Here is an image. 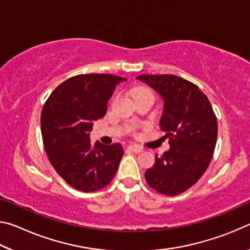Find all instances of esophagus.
<instances>
[{
  "label": "esophagus",
  "mask_w": 250,
  "mask_h": 250,
  "mask_svg": "<svg viewBox=\"0 0 250 250\" xmlns=\"http://www.w3.org/2000/svg\"><path fill=\"white\" fill-rule=\"evenodd\" d=\"M128 150L134 152V153H139V152L142 151L141 147L138 146H128Z\"/></svg>",
  "instance_id": "esophagus-1"
}]
</instances>
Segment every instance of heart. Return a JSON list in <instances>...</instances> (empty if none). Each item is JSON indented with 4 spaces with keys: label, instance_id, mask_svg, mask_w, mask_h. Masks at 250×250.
Wrapping results in <instances>:
<instances>
[{
    "label": "heart",
    "instance_id": "b5f03b06",
    "mask_svg": "<svg viewBox=\"0 0 250 250\" xmlns=\"http://www.w3.org/2000/svg\"><path fill=\"white\" fill-rule=\"evenodd\" d=\"M145 95H152L149 89H146L145 87H138L133 90V98L139 96H145Z\"/></svg>",
    "mask_w": 250,
    "mask_h": 250
}]
</instances>
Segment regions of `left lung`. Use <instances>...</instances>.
Listing matches in <instances>:
<instances>
[{
    "instance_id": "obj_1",
    "label": "left lung",
    "mask_w": 250,
    "mask_h": 250,
    "mask_svg": "<svg viewBox=\"0 0 250 250\" xmlns=\"http://www.w3.org/2000/svg\"><path fill=\"white\" fill-rule=\"evenodd\" d=\"M163 100L160 119L170 150L155 155L146 171L152 188L166 195L185 192L208 167L217 140V119L207 97L196 84L174 75H140Z\"/></svg>"
}]
</instances>
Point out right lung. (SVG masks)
<instances>
[{
	"label": "right lung",
	"instance_id": "right-lung-1",
	"mask_svg": "<svg viewBox=\"0 0 250 250\" xmlns=\"http://www.w3.org/2000/svg\"><path fill=\"white\" fill-rule=\"evenodd\" d=\"M125 80L107 74L75 76L59 84L42 110V137L49 162L78 191L104 188L119 167L124 155L120 143L91 145L89 132L107 112L117 84Z\"/></svg>",
	"mask_w": 250,
	"mask_h": 250
}]
</instances>
